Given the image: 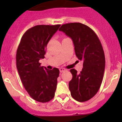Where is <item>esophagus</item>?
<instances>
[{
	"mask_svg": "<svg viewBox=\"0 0 122 122\" xmlns=\"http://www.w3.org/2000/svg\"><path fill=\"white\" fill-rule=\"evenodd\" d=\"M66 71V69L63 68H60V72H64V71Z\"/></svg>",
	"mask_w": 122,
	"mask_h": 122,
	"instance_id": "obj_1",
	"label": "esophagus"
}]
</instances>
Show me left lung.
Masks as SVG:
<instances>
[{
    "instance_id": "1",
    "label": "left lung",
    "mask_w": 122,
    "mask_h": 122,
    "mask_svg": "<svg viewBox=\"0 0 122 122\" xmlns=\"http://www.w3.org/2000/svg\"><path fill=\"white\" fill-rule=\"evenodd\" d=\"M73 41L76 55L83 61L80 72L70 70L72 78L69 89L74 99L80 102L88 100L99 91L105 68V56L102 44L96 33L86 25L69 23L59 29Z\"/></svg>"
}]
</instances>
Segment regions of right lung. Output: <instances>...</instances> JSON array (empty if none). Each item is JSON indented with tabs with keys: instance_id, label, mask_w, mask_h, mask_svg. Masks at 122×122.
<instances>
[{
	"instance_id": "1",
	"label": "right lung",
	"mask_w": 122,
	"mask_h": 122,
	"mask_svg": "<svg viewBox=\"0 0 122 122\" xmlns=\"http://www.w3.org/2000/svg\"><path fill=\"white\" fill-rule=\"evenodd\" d=\"M61 25H40L25 32L16 51V68L22 83L30 97L41 103L54 98L60 71L41 67L48 43Z\"/></svg>"
}]
</instances>
